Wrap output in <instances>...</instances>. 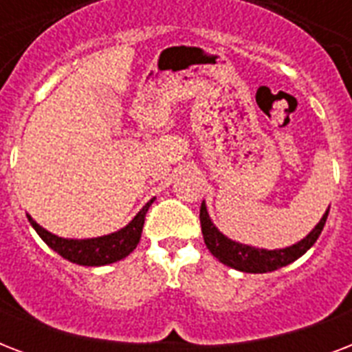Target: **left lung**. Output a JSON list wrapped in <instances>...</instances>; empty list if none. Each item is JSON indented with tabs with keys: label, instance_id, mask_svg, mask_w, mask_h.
<instances>
[{
	"label": "left lung",
	"instance_id": "8db88e82",
	"mask_svg": "<svg viewBox=\"0 0 352 352\" xmlns=\"http://www.w3.org/2000/svg\"><path fill=\"white\" fill-rule=\"evenodd\" d=\"M327 215L329 210L323 214L320 223L312 228V232L307 235V237L298 241L296 245L287 246V248H278V250L256 248V246L243 245V243L228 239V237H226L225 234H221V232L217 230V226L212 223L204 201L203 204H201L199 219H201V228H203V237L204 243H206V248H208V250L214 254V257H217L223 265L235 268V270H241V272L265 274L272 272V270H278V268L281 267H287L289 263L296 261L298 257L303 256V254L316 243L320 234H322L323 226H325V221H327Z\"/></svg>",
	"mask_w": 352,
	"mask_h": 352
}]
</instances>
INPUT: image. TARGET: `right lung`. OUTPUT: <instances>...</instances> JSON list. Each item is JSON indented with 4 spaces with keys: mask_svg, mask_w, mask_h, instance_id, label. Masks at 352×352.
<instances>
[{
    "mask_svg": "<svg viewBox=\"0 0 352 352\" xmlns=\"http://www.w3.org/2000/svg\"><path fill=\"white\" fill-rule=\"evenodd\" d=\"M151 203H153V199L133 217L129 225H126L118 232L102 235V237H93V239H63V237H58V235L47 232L45 228H41L30 215L27 217H29L32 228L38 232L41 239L45 241L47 246H51L52 250L58 252L63 259L76 263V265H84V267H102V265L120 261L137 248L140 235H142L144 219H146Z\"/></svg>",
    "mask_w": 352,
    "mask_h": 352,
    "instance_id": "right-lung-1",
    "label": "right lung"
}]
</instances>
